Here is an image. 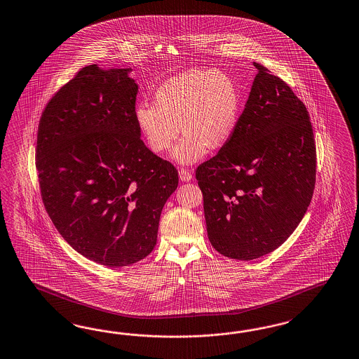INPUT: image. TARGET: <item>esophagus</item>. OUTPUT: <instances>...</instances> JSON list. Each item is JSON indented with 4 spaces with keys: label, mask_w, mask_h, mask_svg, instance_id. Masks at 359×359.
<instances>
[{
    "label": "esophagus",
    "mask_w": 359,
    "mask_h": 359,
    "mask_svg": "<svg viewBox=\"0 0 359 359\" xmlns=\"http://www.w3.org/2000/svg\"><path fill=\"white\" fill-rule=\"evenodd\" d=\"M178 175H180V180H181L182 182H189V181H191V178H193L191 170H189V169H186V168H181V169L178 170Z\"/></svg>",
    "instance_id": "obj_1"
}]
</instances>
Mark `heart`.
Wrapping results in <instances>:
<instances>
[{
  "label": "heart",
  "mask_w": 359,
  "mask_h": 359,
  "mask_svg": "<svg viewBox=\"0 0 359 359\" xmlns=\"http://www.w3.org/2000/svg\"><path fill=\"white\" fill-rule=\"evenodd\" d=\"M155 104L140 102L134 111L139 131L155 154L172 147L184 137L170 156L178 164H194L208 149L219 151L229 143L238 125L241 95L228 74L193 69L160 86Z\"/></svg>",
  "instance_id": "heart-1"
}]
</instances>
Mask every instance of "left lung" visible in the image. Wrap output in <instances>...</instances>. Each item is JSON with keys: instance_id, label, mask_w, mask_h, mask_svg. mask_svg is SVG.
<instances>
[{"instance_id": "1", "label": "left lung", "mask_w": 359, "mask_h": 359, "mask_svg": "<svg viewBox=\"0 0 359 359\" xmlns=\"http://www.w3.org/2000/svg\"><path fill=\"white\" fill-rule=\"evenodd\" d=\"M257 69L229 143L196 169L212 246L252 260L281 246L304 219L315 187L309 111L292 88Z\"/></svg>"}]
</instances>
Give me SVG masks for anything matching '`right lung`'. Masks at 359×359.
Here are the masks:
<instances>
[{"instance_id":"add662e5","label":"right lung","mask_w":359,"mask_h":359,"mask_svg":"<svg viewBox=\"0 0 359 359\" xmlns=\"http://www.w3.org/2000/svg\"><path fill=\"white\" fill-rule=\"evenodd\" d=\"M130 72L83 67L48 102L37 131L49 217L75 251L111 268L154 250L161 211L178 186L175 166L140 139Z\"/></svg>"}]
</instances>
